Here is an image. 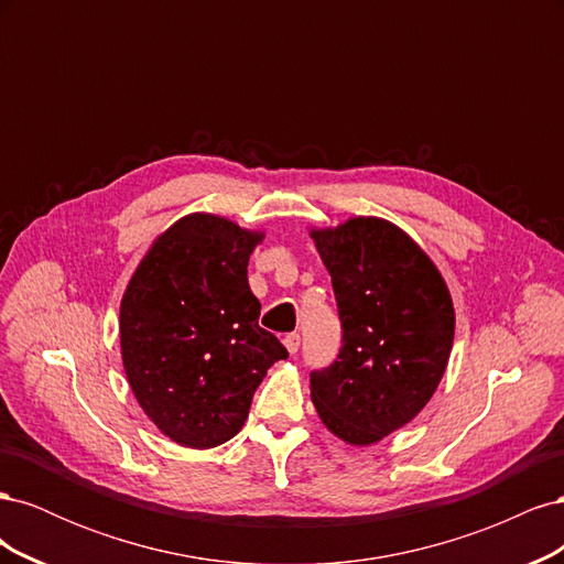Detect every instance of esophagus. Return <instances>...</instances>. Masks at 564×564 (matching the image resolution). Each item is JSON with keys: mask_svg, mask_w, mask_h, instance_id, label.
<instances>
[{"mask_svg": "<svg viewBox=\"0 0 564 564\" xmlns=\"http://www.w3.org/2000/svg\"><path fill=\"white\" fill-rule=\"evenodd\" d=\"M282 344H284V348L289 350V352H296L299 350V346H301V334H296V332H292V334H286L284 338H282Z\"/></svg>", "mask_w": 564, "mask_h": 564, "instance_id": "34e87169", "label": "esophagus"}]
</instances>
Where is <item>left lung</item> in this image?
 Wrapping results in <instances>:
<instances>
[{
  "instance_id": "8db88e82",
  "label": "left lung",
  "mask_w": 564,
  "mask_h": 564,
  "mask_svg": "<svg viewBox=\"0 0 564 564\" xmlns=\"http://www.w3.org/2000/svg\"><path fill=\"white\" fill-rule=\"evenodd\" d=\"M311 237L344 329L336 360L311 373V398L336 437L367 447L412 421L445 377L452 294L429 253L390 220L355 216Z\"/></svg>"
}]
</instances>
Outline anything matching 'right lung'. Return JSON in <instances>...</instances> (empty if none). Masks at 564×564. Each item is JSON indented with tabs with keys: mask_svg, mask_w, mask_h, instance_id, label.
<instances>
[{
	"mask_svg": "<svg viewBox=\"0 0 564 564\" xmlns=\"http://www.w3.org/2000/svg\"><path fill=\"white\" fill-rule=\"evenodd\" d=\"M263 232L214 214L166 228L131 275L119 305L127 381L158 429L181 447L212 449L240 433L265 371L284 360L259 327L247 280Z\"/></svg>",
	"mask_w": 564,
	"mask_h": 564,
	"instance_id": "right-lung-1",
	"label": "right lung"
}]
</instances>
